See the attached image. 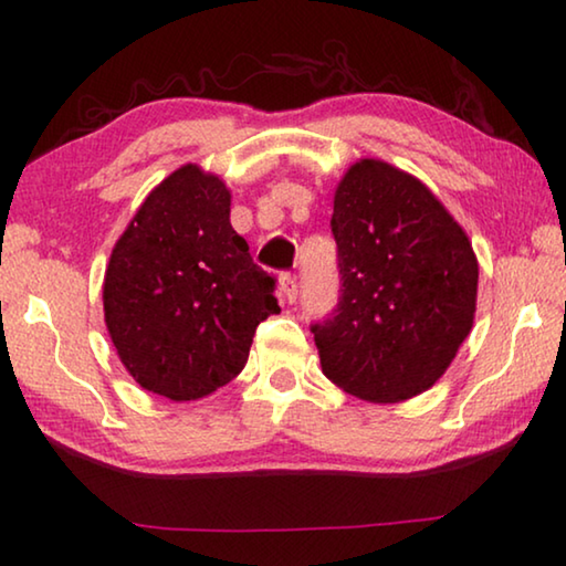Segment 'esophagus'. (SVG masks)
<instances>
[{
  "label": "esophagus",
  "mask_w": 566,
  "mask_h": 566,
  "mask_svg": "<svg viewBox=\"0 0 566 566\" xmlns=\"http://www.w3.org/2000/svg\"><path fill=\"white\" fill-rule=\"evenodd\" d=\"M280 292H282V296H284V302L286 304H292V302H296V280L292 274H282L280 276Z\"/></svg>",
  "instance_id": "34e87169"
}]
</instances>
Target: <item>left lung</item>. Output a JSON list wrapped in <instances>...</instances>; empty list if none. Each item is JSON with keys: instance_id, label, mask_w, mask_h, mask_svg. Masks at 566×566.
Returning a JSON list of instances; mask_svg holds the SVG:
<instances>
[{"instance_id": "obj_1", "label": "left lung", "mask_w": 566, "mask_h": 566, "mask_svg": "<svg viewBox=\"0 0 566 566\" xmlns=\"http://www.w3.org/2000/svg\"><path fill=\"white\" fill-rule=\"evenodd\" d=\"M342 296L314 324L324 377L347 395L397 405L444 375L469 337L479 264L432 189L381 159H359L334 189Z\"/></svg>"}]
</instances>
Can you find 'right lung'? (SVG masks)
<instances>
[{"label":"right lung","instance_id":"1","mask_svg":"<svg viewBox=\"0 0 566 566\" xmlns=\"http://www.w3.org/2000/svg\"><path fill=\"white\" fill-rule=\"evenodd\" d=\"M232 191L181 165L149 191L112 249L104 324L124 369L171 401L209 397L244 369L254 332L280 312L274 276L229 222Z\"/></svg>","mask_w":566,"mask_h":566}]
</instances>
